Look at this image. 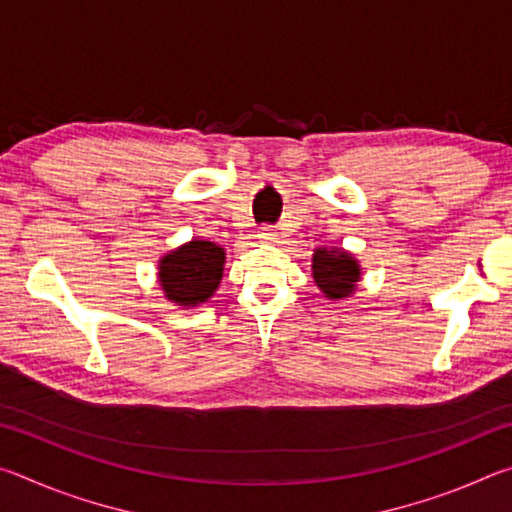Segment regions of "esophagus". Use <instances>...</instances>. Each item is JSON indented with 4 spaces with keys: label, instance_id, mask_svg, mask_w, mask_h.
I'll return each mask as SVG.
<instances>
[{
    "label": "esophagus",
    "instance_id": "34e87169",
    "mask_svg": "<svg viewBox=\"0 0 512 512\" xmlns=\"http://www.w3.org/2000/svg\"><path fill=\"white\" fill-rule=\"evenodd\" d=\"M257 237H259V241H266V244H273V241H277V230L275 228H271V225H266V228H262L257 232Z\"/></svg>",
    "mask_w": 512,
    "mask_h": 512
}]
</instances>
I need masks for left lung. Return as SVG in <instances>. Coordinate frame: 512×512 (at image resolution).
Listing matches in <instances>:
<instances>
[{
  "instance_id": "obj_1",
  "label": "left lung",
  "mask_w": 512,
  "mask_h": 512,
  "mask_svg": "<svg viewBox=\"0 0 512 512\" xmlns=\"http://www.w3.org/2000/svg\"><path fill=\"white\" fill-rule=\"evenodd\" d=\"M314 280L318 289L327 298L339 300L350 296L354 291V282H359V266L354 257L341 250L318 248L314 253Z\"/></svg>"
}]
</instances>
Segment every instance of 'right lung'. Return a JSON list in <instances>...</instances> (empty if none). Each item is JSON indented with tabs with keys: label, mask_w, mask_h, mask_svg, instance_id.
I'll list each match as a JSON object with an SVG mask.
<instances>
[{
	"label": "right lung",
	"mask_w": 512,
	"mask_h": 512,
	"mask_svg": "<svg viewBox=\"0 0 512 512\" xmlns=\"http://www.w3.org/2000/svg\"><path fill=\"white\" fill-rule=\"evenodd\" d=\"M225 253L212 241H189L160 262V284L167 298L196 307L212 296L223 275Z\"/></svg>",
	"instance_id": "1"
}]
</instances>
